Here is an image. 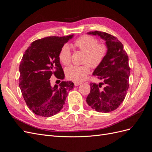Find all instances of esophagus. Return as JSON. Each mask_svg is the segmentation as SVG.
Returning <instances> with one entry per match:
<instances>
[{
	"label": "esophagus",
	"instance_id": "34e87169",
	"mask_svg": "<svg viewBox=\"0 0 152 152\" xmlns=\"http://www.w3.org/2000/svg\"><path fill=\"white\" fill-rule=\"evenodd\" d=\"M80 84H81V83H80V82H77V81H75V82H74V85H75V86H79V85H80Z\"/></svg>",
	"mask_w": 152,
	"mask_h": 152
}]
</instances>
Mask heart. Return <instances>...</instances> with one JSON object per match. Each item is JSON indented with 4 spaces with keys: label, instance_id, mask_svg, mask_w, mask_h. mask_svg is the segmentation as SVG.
<instances>
[{
    "label": "heart",
    "instance_id": "heart-1",
    "mask_svg": "<svg viewBox=\"0 0 152 152\" xmlns=\"http://www.w3.org/2000/svg\"><path fill=\"white\" fill-rule=\"evenodd\" d=\"M74 46L84 53V65H72L66 69V77L70 80L81 81L90 72V65L96 68L101 64L107 53V47L104 43H98L97 39L90 35H83L77 39ZM58 59L61 63L67 66L72 58L71 50L68 44H64L58 52Z\"/></svg>",
    "mask_w": 152,
    "mask_h": 152
}]
</instances>
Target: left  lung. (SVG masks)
Here are the masks:
<instances>
[{
  "label": "left lung",
  "instance_id": "8db88e82",
  "mask_svg": "<svg viewBox=\"0 0 152 152\" xmlns=\"http://www.w3.org/2000/svg\"><path fill=\"white\" fill-rule=\"evenodd\" d=\"M88 34L98 35L104 40L108 50L104 60L93 73L103 83H90V93L86 102L98 112H112L123 102L129 88L130 68L128 55L123 44L115 37L99 31H90ZM103 83L106 86L100 89Z\"/></svg>",
  "mask_w": 152,
  "mask_h": 152
}]
</instances>
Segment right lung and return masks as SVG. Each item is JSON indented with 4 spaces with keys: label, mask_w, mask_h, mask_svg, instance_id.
Wrapping results in <instances>:
<instances>
[{
    "label": "right lung",
    "mask_w": 152,
    "mask_h": 152,
    "mask_svg": "<svg viewBox=\"0 0 152 152\" xmlns=\"http://www.w3.org/2000/svg\"><path fill=\"white\" fill-rule=\"evenodd\" d=\"M73 37L53 36L36 40L23 55L18 84L29 109L37 115L49 117L58 113L63 108L68 91L74 87L72 81H62L52 87L50 79L53 75L64 79L58 52Z\"/></svg>",
    "instance_id": "add662e5"
}]
</instances>
